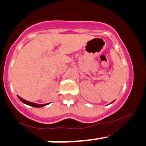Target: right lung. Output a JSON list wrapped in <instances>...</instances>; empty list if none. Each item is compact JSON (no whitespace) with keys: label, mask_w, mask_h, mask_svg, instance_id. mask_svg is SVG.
<instances>
[{"label":"right lung","mask_w":146,"mask_h":146,"mask_svg":"<svg viewBox=\"0 0 146 146\" xmlns=\"http://www.w3.org/2000/svg\"><path fill=\"white\" fill-rule=\"evenodd\" d=\"M17 97H18L19 99H20V100L23 102V103L27 104V105L32 106V107H44V106H46V105H47V104H36V103H34V102H30L27 101V100H25L23 99V98H21L20 96H18V95H17Z\"/></svg>","instance_id":"obj_1"}]
</instances>
